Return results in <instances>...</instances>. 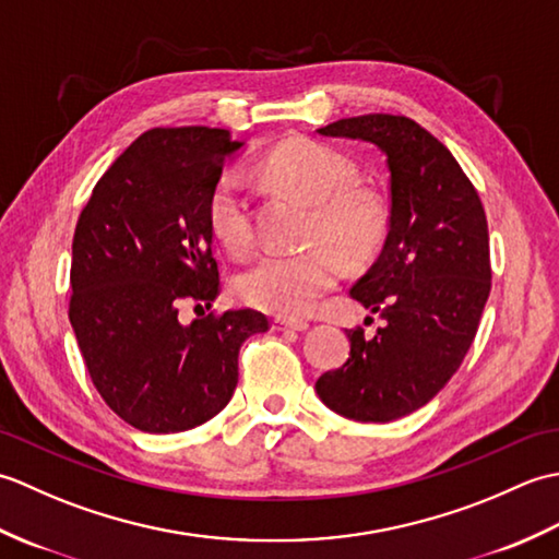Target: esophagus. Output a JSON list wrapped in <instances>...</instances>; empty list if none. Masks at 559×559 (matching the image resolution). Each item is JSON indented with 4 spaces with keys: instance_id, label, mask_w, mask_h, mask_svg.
<instances>
[{
    "instance_id": "34e87169",
    "label": "esophagus",
    "mask_w": 559,
    "mask_h": 559,
    "mask_svg": "<svg viewBox=\"0 0 559 559\" xmlns=\"http://www.w3.org/2000/svg\"><path fill=\"white\" fill-rule=\"evenodd\" d=\"M271 329H273V331H307V329H310V324H307V322H298V319L273 317Z\"/></svg>"
}]
</instances>
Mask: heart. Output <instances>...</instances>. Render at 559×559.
<instances>
[{"instance_id": "b5f03b06", "label": "heart", "mask_w": 559, "mask_h": 559, "mask_svg": "<svg viewBox=\"0 0 559 559\" xmlns=\"http://www.w3.org/2000/svg\"><path fill=\"white\" fill-rule=\"evenodd\" d=\"M261 170L273 182L312 204L307 240L329 241L348 261L367 259L382 242L386 228L382 204L372 194L353 187V163L334 148L293 139L273 148L261 163ZM206 213L213 235L230 252H245L252 245V199L240 170L228 168L216 177ZM321 243L298 252H264L237 276V298L278 317L298 319L310 314L341 276L332 246Z\"/></svg>"}]
</instances>
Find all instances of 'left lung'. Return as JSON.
I'll return each instance as SVG.
<instances>
[{"label":"left lung","mask_w":559,"mask_h":559,"mask_svg":"<svg viewBox=\"0 0 559 559\" xmlns=\"http://www.w3.org/2000/svg\"><path fill=\"white\" fill-rule=\"evenodd\" d=\"M370 141L386 156L389 233L350 298L382 317L350 329V358L317 379L326 406L389 423L432 401L466 358L490 295V237L476 187L449 148L401 115H360L317 129Z\"/></svg>","instance_id":"1"}]
</instances>
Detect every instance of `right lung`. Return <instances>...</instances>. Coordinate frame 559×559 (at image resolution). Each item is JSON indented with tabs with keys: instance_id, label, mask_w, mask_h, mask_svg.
<instances>
[{
	"instance_id": "1",
	"label": "right lung",
	"mask_w": 559,
	"mask_h": 559,
	"mask_svg": "<svg viewBox=\"0 0 559 559\" xmlns=\"http://www.w3.org/2000/svg\"><path fill=\"white\" fill-rule=\"evenodd\" d=\"M228 129H151L117 158L83 206L71 245L69 322L103 401L141 432H185L218 415L237 355L269 331L257 310L182 324V305L221 290L209 192L240 151Z\"/></svg>"
}]
</instances>
